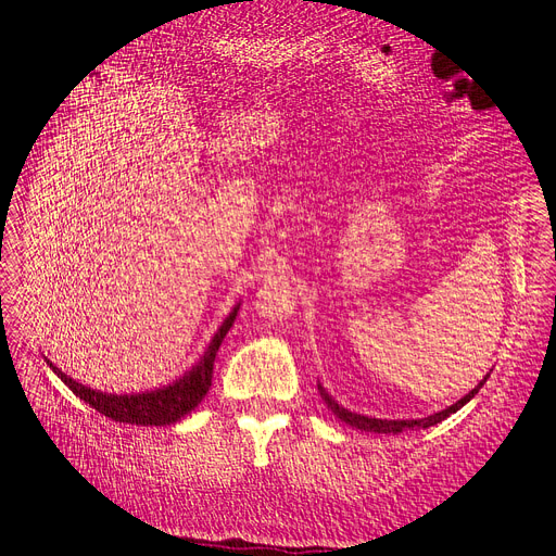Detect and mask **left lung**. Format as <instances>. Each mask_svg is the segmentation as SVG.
I'll use <instances>...</instances> for the list:
<instances>
[{
  "label": "left lung",
  "mask_w": 556,
  "mask_h": 556,
  "mask_svg": "<svg viewBox=\"0 0 556 556\" xmlns=\"http://www.w3.org/2000/svg\"><path fill=\"white\" fill-rule=\"evenodd\" d=\"M486 378H489V374L482 378L480 381V386H476L469 394H466L464 399H459L457 403H453L451 407H446V410H442V413H434V415H430V417H426V419H403V421H388V419H371V417H363V415H356V413H349V410H344L342 405H338L329 394H327V390L323 388V386H317V390H319V394H323V399H325V403L331 407L333 410V415L338 417V419H342L344 424H349V426H354V428H358V430H365V432H378V434H399V432H403V430H417V428H430V426H434V424H440V421H444L446 417H451L453 413H457L462 405H466L469 403L478 392H480V388L486 383Z\"/></svg>",
  "instance_id": "8db88e82"
}]
</instances>
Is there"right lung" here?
<instances>
[{
	"label": "right lung",
	"instance_id": "right-lung-1",
	"mask_svg": "<svg viewBox=\"0 0 556 556\" xmlns=\"http://www.w3.org/2000/svg\"><path fill=\"white\" fill-rule=\"evenodd\" d=\"M237 313H239V306L229 313V317L225 319L223 327L214 336L210 349L204 352L200 363L189 374H185L180 381H175L173 386L155 390V392L130 394V396L94 392L90 388L72 381L70 376H65L61 369L53 367L49 361L47 363L76 396H80L85 403H90L97 413L110 417L112 421L137 424V426H168V424H175L178 419H182L185 415H189L193 407L204 399V394L210 392L216 354H218L223 338L231 329L233 319H237Z\"/></svg>",
	"mask_w": 556,
	"mask_h": 556
}]
</instances>
